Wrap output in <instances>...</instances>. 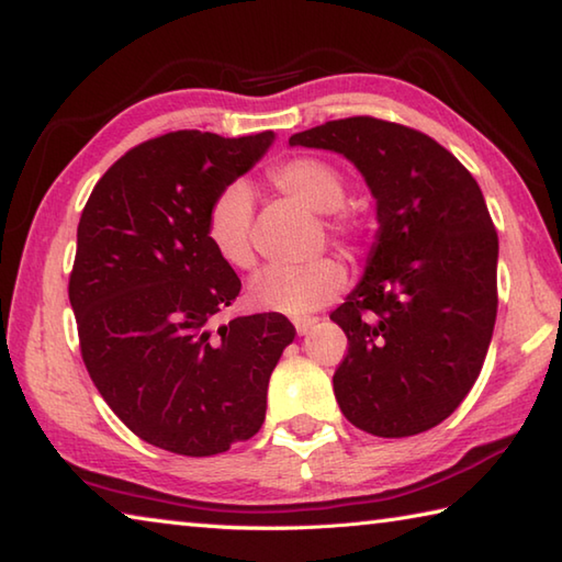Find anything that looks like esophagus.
Instances as JSON below:
<instances>
[{
    "label": "esophagus",
    "mask_w": 562,
    "mask_h": 562,
    "mask_svg": "<svg viewBox=\"0 0 562 562\" xmlns=\"http://www.w3.org/2000/svg\"><path fill=\"white\" fill-rule=\"evenodd\" d=\"M315 323H317L315 317H299V321H293V327H295V333H299V335H305Z\"/></svg>",
    "instance_id": "esophagus-1"
}]
</instances>
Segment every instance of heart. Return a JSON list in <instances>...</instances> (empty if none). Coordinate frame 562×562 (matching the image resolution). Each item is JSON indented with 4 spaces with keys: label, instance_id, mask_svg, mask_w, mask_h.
<instances>
[{
    "label": "heart",
    "instance_id": "heart-1",
    "mask_svg": "<svg viewBox=\"0 0 562 562\" xmlns=\"http://www.w3.org/2000/svg\"><path fill=\"white\" fill-rule=\"evenodd\" d=\"M269 183L315 213H325L330 235L352 245L359 237L357 217L342 207L345 176L337 166L317 156H289L269 168ZM251 188L245 181H229L210 200L205 210V237L217 257L235 269L254 267L251 249ZM345 285L342 263L333 257H317L308 263H273L261 269L249 283L254 308L305 315L330 303Z\"/></svg>",
    "mask_w": 562,
    "mask_h": 562
}]
</instances>
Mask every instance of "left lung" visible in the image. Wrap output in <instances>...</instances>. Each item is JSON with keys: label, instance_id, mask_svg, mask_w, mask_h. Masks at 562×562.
Wrapping results in <instances>:
<instances>
[{"label": "left lung", "instance_id": "8db88e82", "mask_svg": "<svg viewBox=\"0 0 562 562\" xmlns=\"http://www.w3.org/2000/svg\"><path fill=\"white\" fill-rule=\"evenodd\" d=\"M347 156L376 198L367 273L330 321L347 335L333 386L379 438L430 430L477 381L496 321L499 237L472 173L413 126L347 116L293 134Z\"/></svg>", "mask_w": 562, "mask_h": 562}]
</instances>
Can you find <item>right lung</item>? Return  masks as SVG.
<instances>
[{"instance_id":"right-lung-1","label":"right lung","mask_w":562,"mask_h":562,"mask_svg":"<svg viewBox=\"0 0 562 562\" xmlns=\"http://www.w3.org/2000/svg\"><path fill=\"white\" fill-rule=\"evenodd\" d=\"M271 142L161 134L116 158L82 207L68 281L82 362L124 426L161 450L207 458L249 440L293 342L281 313L217 325L241 281L205 237L210 200Z\"/></svg>"}]
</instances>
